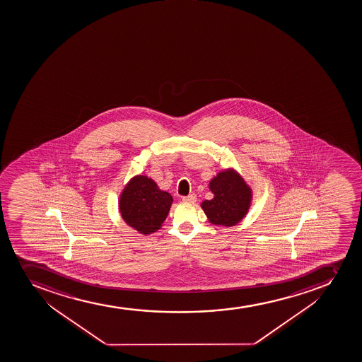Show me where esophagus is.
<instances>
[{
    "label": "esophagus",
    "mask_w": 362,
    "mask_h": 362,
    "mask_svg": "<svg viewBox=\"0 0 362 362\" xmlns=\"http://www.w3.org/2000/svg\"><path fill=\"white\" fill-rule=\"evenodd\" d=\"M196 199H197V196H196L194 194H189V196H185V197H183V202H185V203H194Z\"/></svg>",
    "instance_id": "esophagus-1"
}]
</instances>
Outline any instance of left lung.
I'll return each mask as SVG.
<instances>
[{
	"label": "left lung",
	"instance_id": "left-lung-1",
	"mask_svg": "<svg viewBox=\"0 0 362 362\" xmlns=\"http://www.w3.org/2000/svg\"><path fill=\"white\" fill-rule=\"evenodd\" d=\"M210 189L215 194L202 208L210 222L217 226H235L243 218L250 205V189L233 171H224L212 179Z\"/></svg>",
	"mask_w": 362,
	"mask_h": 362
}]
</instances>
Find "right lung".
Returning a JSON list of instances; mask_svg holds the SVG:
<instances>
[{"label": "right lung", "mask_w": 362, "mask_h": 362, "mask_svg": "<svg viewBox=\"0 0 362 362\" xmlns=\"http://www.w3.org/2000/svg\"><path fill=\"white\" fill-rule=\"evenodd\" d=\"M171 204V194L159 190L152 179L138 175L122 191L119 209L129 226L147 235L160 228Z\"/></svg>", "instance_id": "1"}]
</instances>
